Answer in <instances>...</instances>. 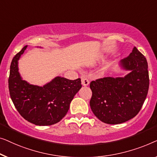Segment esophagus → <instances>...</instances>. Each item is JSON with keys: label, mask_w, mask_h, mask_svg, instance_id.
Masks as SVG:
<instances>
[{"label": "esophagus", "mask_w": 157, "mask_h": 157, "mask_svg": "<svg viewBox=\"0 0 157 157\" xmlns=\"http://www.w3.org/2000/svg\"><path fill=\"white\" fill-rule=\"evenodd\" d=\"M82 84L83 86H87L90 84V81L87 78H86L85 76L82 77Z\"/></svg>", "instance_id": "esophagus-1"}]
</instances>
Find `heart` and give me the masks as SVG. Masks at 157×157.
I'll return each mask as SVG.
<instances>
[{
	"instance_id": "obj_1",
	"label": "heart",
	"mask_w": 157,
	"mask_h": 157,
	"mask_svg": "<svg viewBox=\"0 0 157 157\" xmlns=\"http://www.w3.org/2000/svg\"><path fill=\"white\" fill-rule=\"evenodd\" d=\"M108 66H109V64H107V66H106V68H107V67H108Z\"/></svg>"
}]
</instances>
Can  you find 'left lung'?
<instances>
[{"mask_svg": "<svg viewBox=\"0 0 157 157\" xmlns=\"http://www.w3.org/2000/svg\"><path fill=\"white\" fill-rule=\"evenodd\" d=\"M129 72L124 77H107L90 82L92 92L90 105L101 122L118 124L134 117L147 98L149 78L145 57L134 47L120 63Z\"/></svg>", "mask_w": 157, "mask_h": 157, "instance_id": "8db88e82", "label": "left lung"}]
</instances>
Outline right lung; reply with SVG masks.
<instances>
[{"label": "right lung", "mask_w": 157, "mask_h": 157, "mask_svg": "<svg viewBox=\"0 0 157 157\" xmlns=\"http://www.w3.org/2000/svg\"><path fill=\"white\" fill-rule=\"evenodd\" d=\"M27 47L12 59L8 79L10 98L17 112L29 122L39 126L54 124L67 114L70 102L82 87L81 79L70 80L57 76L43 86L30 85L18 71V60Z\"/></svg>", "instance_id": "1"}]
</instances>
